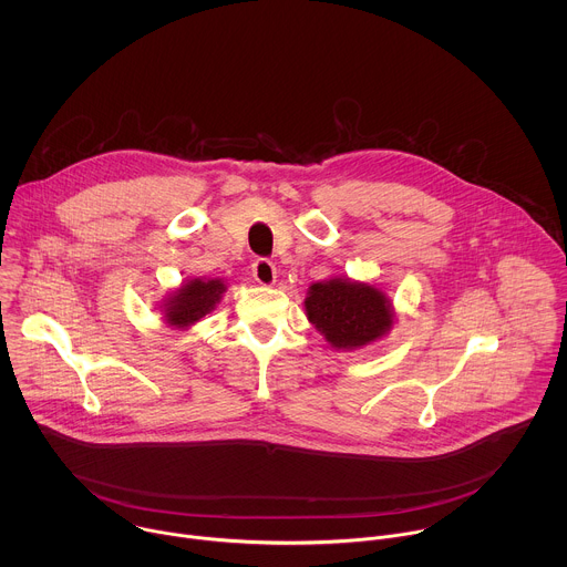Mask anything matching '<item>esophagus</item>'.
<instances>
[{
  "instance_id": "esophagus-1",
  "label": "esophagus",
  "mask_w": 567,
  "mask_h": 567,
  "mask_svg": "<svg viewBox=\"0 0 567 567\" xmlns=\"http://www.w3.org/2000/svg\"><path fill=\"white\" fill-rule=\"evenodd\" d=\"M252 279L259 284V286H272L275 279H277V268L270 259H257L252 264Z\"/></svg>"
}]
</instances>
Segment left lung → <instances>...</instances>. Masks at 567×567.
Masks as SVG:
<instances>
[{
	"mask_svg": "<svg viewBox=\"0 0 567 567\" xmlns=\"http://www.w3.org/2000/svg\"><path fill=\"white\" fill-rule=\"evenodd\" d=\"M306 317L333 349H362L395 323L391 299L373 284L349 277H331L310 286L306 297Z\"/></svg>",
	"mask_w": 567,
	"mask_h": 567,
	"instance_id": "8db88e82",
	"label": "left lung"
}]
</instances>
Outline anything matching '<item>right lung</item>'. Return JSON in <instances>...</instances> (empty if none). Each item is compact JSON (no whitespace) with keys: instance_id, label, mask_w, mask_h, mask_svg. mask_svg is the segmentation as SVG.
Returning a JSON list of instances; mask_svg holds the SVG:
<instances>
[{"instance_id":"1","label":"right lung","mask_w":567,"mask_h":567,"mask_svg":"<svg viewBox=\"0 0 567 567\" xmlns=\"http://www.w3.org/2000/svg\"><path fill=\"white\" fill-rule=\"evenodd\" d=\"M227 292L223 279H187L163 301V321L176 329H187L205 319Z\"/></svg>"}]
</instances>
